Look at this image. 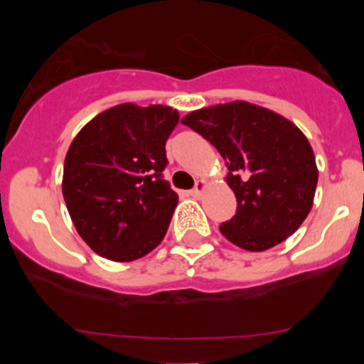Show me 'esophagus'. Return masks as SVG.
<instances>
[{
    "instance_id": "obj_1",
    "label": "esophagus",
    "mask_w": 364,
    "mask_h": 364,
    "mask_svg": "<svg viewBox=\"0 0 364 364\" xmlns=\"http://www.w3.org/2000/svg\"><path fill=\"white\" fill-rule=\"evenodd\" d=\"M204 188H205V181H203V179H200V181L196 183V188H193L192 192H190V196H192V197H200V196H203Z\"/></svg>"
}]
</instances>
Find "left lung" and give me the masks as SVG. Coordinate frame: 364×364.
Returning <instances> with one entry per match:
<instances>
[{
  "label": "left lung",
  "mask_w": 364,
  "mask_h": 364,
  "mask_svg": "<svg viewBox=\"0 0 364 364\" xmlns=\"http://www.w3.org/2000/svg\"><path fill=\"white\" fill-rule=\"evenodd\" d=\"M181 123L227 161L225 179L237 209L220 232L230 243L264 252L299 229L314 204L318 171L310 142L294 123L248 102L199 109Z\"/></svg>",
  "instance_id": "8db88e82"
}]
</instances>
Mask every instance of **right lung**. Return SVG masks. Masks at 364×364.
I'll use <instances>...</instances> for the list:
<instances>
[{
	"mask_svg": "<svg viewBox=\"0 0 364 364\" xmlns=\"http://www.w3.org/2000/svg\"><path fill=\"white\" fill-rule=\"evenodd\" d=\"M178 121L167 105L121 104L75 135L65 159L63 197L95 253L130 262L161 243L178 204L161 176L165 142Z\"/></svg>",
	"mask_w": 364,
	"mask_h": 364,
	"instance_id": "add662e5",
	"label": "right lung"
}]
</instances>
